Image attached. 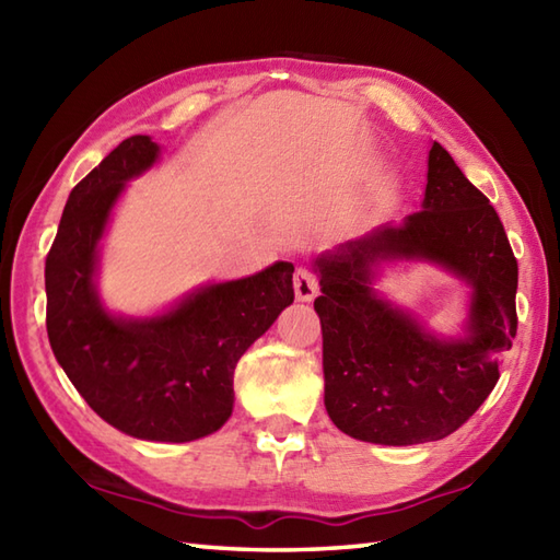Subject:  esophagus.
<instances>
[{
  "label": "esophagus",
  "instance_id": "obj_1",
  "mask_svg": "<svg viewBox=\"0 0 560 560\" xmlns=\"http://www.w3.org/2000/svg\"><path fill=\"white\" fill-rule=\"evenodd\" d=\"M293 291H295V299H299L301 303H311L315 295H317V291H319L315 273L301 267L299 271H295V277H293Z\"/></svg>",
  "mask_w": 560,
  "mask_h": 560
}]
</instances>
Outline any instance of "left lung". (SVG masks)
I'll return each instance as SVG.
<instances>
[{
	"instance_id": "8db88e82",
	"label": "left lung",
	"mask_w": 560,
	"mask_h": 560,
	"mask_svg": "<svg viewBox=\"0 0 560 560\" xmlns=\"http://www.w3.org/2000/svg\"><path fill=\"white\" fill-rule=\"evenodd\" d=\"M421 211L317 255L325 407L375 445L443 440L491 395L517 335V259L495 209L433 141ZM428 260L470 289L463 335L443 338L372 287L380 260Z\"/></svg>"
}]
</instances>
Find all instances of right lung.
I'll return each mask as SVG.
<instances>
[{
	"label": "right lung",
	"mask_w": 560,
	"mask_h": 560,
	"mask_svg": "<svg viewBox=\"0 0 560 560\" xmlns=\"http://www.w3.org/2000/svg\"><path fill=\"white\" fill-rule=\"evenodd\" d=\"M159 156L156 141L135 135L71 189L45 259L47 337L103 421L139 440L189 443L231 419L235 365L293 303V265L207 283L149 317L110 313L96 283L101 241L127 183Z\"/></svg>",
	"instance_id": "add662e5"
}]
</instances>
